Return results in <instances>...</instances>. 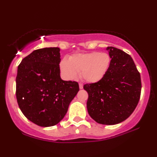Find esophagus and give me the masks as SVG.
Listing matches in <instances>:
<instances>
[{
    "mask_svg": "<svg viewBox=\"0 0 157 157\" xmlns=\"http://www.w3.org/2000/svg\"><path fill=\"white\" fill-rule=\"evenodd\" d=\"M79 89H83V84H82V83H79Z\"/></svg>",
    "mask_w": 157,
    "mask_h": 157,
    "instance_id": "obj_1",
    "label": "esophagus"
}]
</instances>
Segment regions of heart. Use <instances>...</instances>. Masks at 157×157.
<instances>
[{
    "instance_id": "1",
    "label": "heart",
    "mask_w": 157,
    "mask_h": 157,
    "mask_svg": "<svg viewBox=\"0 0 157 157\" xmlns=\"http://www.w3.org/2000/svg\"><path fill=\"white\" fill-rule=\"evenodd\" d=\"M111 58L106 52H91L75 55L70 61L63 59L60 63V71L66 79L72 80L82 71V78L89 83L100 82L107 73Z\"/></svg>"
}]
</instances>
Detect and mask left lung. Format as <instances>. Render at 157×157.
<instances>
[{
  "label": "left lung",
  "instance_id": "obj_1",
  "mask_svg": "<svg viewBox=\"0 0 157 157\" xmlns=\"http://www.w3.org/2000/svg\"><path fill=\"white\" fill-rule=\"evenodd\" d=\"M111 58L107 73L100 82L84 85L89 94L86 107L98 123L112 125L129 117L139 103L140 75L129 55L107 47Z\"/></svg>",
  "mask_w": 157,
  "mask_h": 157
}]
</instances>
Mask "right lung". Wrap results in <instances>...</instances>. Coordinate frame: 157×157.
I'll use <instances>...</instances> for the list:
<instances>
[{
	"label": "right lung",
	"instance_id": "obj_1",
	"mask_svg": "<svg viewBox=\"0 0 157 157\" xmlns=\"http://www.w3.org/2000/svg\"><path fill=\"white\" fill-rule=\"evenodd\" d=\"M59 51V48L34 50L18 66V107L29 121L41 127L59 123L79 91L78 82L61 79Z\"/></svg>",
	"mask_w": 157,
	"mask_h": 157
}]
</instances>
